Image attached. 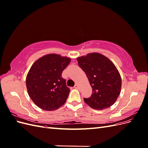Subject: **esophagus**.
Returning a JSON list of instances; mask_svg holds the SVG:
<instances>
[{
  "instance_id": "1",
  "label": "esophagus",
  "mask_w": 148,
  "mask_h": 148,
  "mask_svg": "<svg viewBox=\"0 0 148 148\" xmlns=\"http://www.w3.org/2000/svg\"><path fill=\"white\" fill-rule=\"evenodd\" d=\"M73 88H74L75 89H78L79 88V87H78V84H75Z\"/></svg>"
}]
</instances>
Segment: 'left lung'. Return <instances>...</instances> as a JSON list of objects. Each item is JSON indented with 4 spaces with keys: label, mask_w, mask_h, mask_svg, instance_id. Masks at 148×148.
<instances>
[{
    "label": "left lung",
    "mask_w": 148,
    "mask_h": 148,
    "mask_svg": "<svg viewBox=\"0 0 148 148\" xmlns=\"http://www.w3.org/2000/svg\"><path fill=\"white\" fill-rule=\"evenodd\" d=\"M92 89L84 101L91 108L103 110L112 106L120 93L122 79L119 71L108 58L98 53L77 58Z\"/></svg>",
    "instance_id": "left-lung-1"
}]
</instances>
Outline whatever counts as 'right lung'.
<instances>
[{"mask_svg": "<svg viewBox=\"0 0 148 148\" xmlns=\"http://www.w3.org/2000/svg\"><path fill=\"white\" fill-rule=\"evenodd\" d=\"M70 59L57 54L40 58L31 66L26 79L28 95L34 104L45 110H54L64 105L70 89L62 71Z\"/></svg>", "mask_w": 148, "mask_h": 148, "instance_id": "right-lung-1", "label": "right lung"}]
</instances>
